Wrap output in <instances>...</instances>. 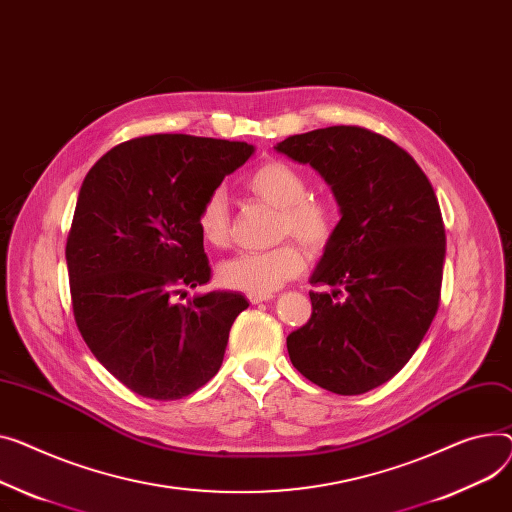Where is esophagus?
<instances>
[{
    "instance_id": "34e87169",
    "label": "esophagus",
    "mask_w": 512,
    "mask_h": 512,
    "mask_svg": "<svg viewBox=\"0 0 512 512\" xmlns=\"http://www.w3.org/2000/svg\"><path fill=\"white\" fill-rule=\"evenodd\" d=\"M247 298H249V302H251V304H259V302H267V300H271V298H274V294H249Z\"/></svg>"
}]
</instances>
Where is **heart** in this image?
Listing matches in <instances>:
<instances>
[{"label":"heart","instance_id":"heart-1","mask_svg":"<svg viewBox=\"0 0 512 512\" xmlns=\"http://www.w3.org/2000/svg\"><path fill=\"white\" fill-rule=\"evenodd\" d=\"M245 189L267 206L280 210L278 236H294L311 253L325 251L339 228V208L329 197L309 195V177L286 160H267L253 168ZM197 230L210 247L224 249L232 236L226 195L216 189L197 212ZM306 257L296 243L269 251L238 253L218 267V282L228 290L271 294L304 269Z\"/></svg>","mask_w":512,"mask_h":512}]
</instances>
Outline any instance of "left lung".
<instances>
[{
  "label": "left lung",
  "instance_id": "left-lung-1",
  "mask_svg": "<svg viewBox=\"0 0 512 512\" xmlns=\"http://www.w3.org/2000/svg\"><path fill=\"white\" fill-rule=\"evenodd\" d=\"M280 154L311 164L339 206L337 234L311 284L313 313L286 339L311 383L360 395L393 379L424 339L440 302L445 224L416 160L385 135L333 125L290 135Z\"/></svg>",
  "mask_w": 512,
  "mask_h": 512
}]
</instances>
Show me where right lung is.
I'll list each match as a JSON object with an SVG mask.
<instances>
[{
    "instance_id": "add662e5",
    "label": "right lung",
    "mask_w": 512,
    "mask_h": 512,
    "mask_svg": "<svg viewBox=\"0 0 512 512\" xmlns=\"http://www.w3.org/2000/svg\"><path fill=\"white\" fill-rule=\"evenodd\" d=\"M253 152L245 142L158 133L115 146L88 170L65 245L74 317L96 360L133 393L181 399L222 366L247 298L177 296L210 282L197 212Z\"/></svg>"
}]
</instances>
